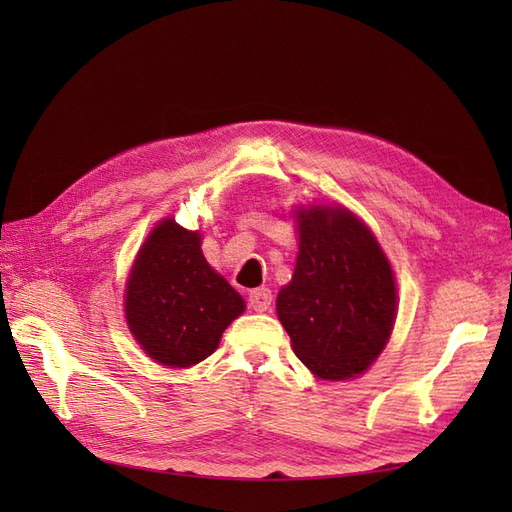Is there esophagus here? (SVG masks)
<instances>
[{"label": "esophagus", "mask_w": 512, "mask_h": 512, "mask_svg": "<svg viewBox=\"0 0 512 512\" xmlns=\"http://www.w3.org/2000/svg\"><path fill=\"white\" fill-rule=\"evenodd\" d=\"M271 301H273V294L269 288H258L250 292V307L254 312H267L271 307Z\"/></svg>", "instance_id": "esophagus-1"}]
</instances>
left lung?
<instances>
[{
  "instance_id": "left-lung-1",
  "label": "left lung",
  "mask_w": 512,
  "mask_h": 512,
  "mask_svg": "<svg viewBox=\"0 0 512 512\" xmlns=\"http://www.w3.org/2000/svg\"><path fill=\"white\" fill-rule=\"evenodd\" d=\"M397 292L376 237L346 209L299 213L292 282L277 294V316L292 350L324 380L361 374L389 342Z\"/></svg>"
}]
</instances>
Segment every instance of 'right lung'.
<instances>
[{
    "label": "right lung",
    "mask_w": 512,
    "mask_h": 512,
    "mask_svg": "<svg viewBox=\"0 0 512 512\" xmlns=\"http://www.w3.org/2000/svg\"><path fill=\"white\" fill-rule=\"evenodd\" d=\"M243 309L241 294L200 252L198 232L175 220L158 224L134 262L126 292L130 331L151 359L168 367L200 363Z\"/></svg>",
    "instance_id": "obj_1"
}]
</instances>
